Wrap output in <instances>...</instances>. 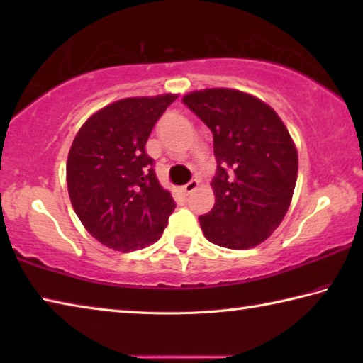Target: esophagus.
I'll list each match as a JSON object with an SVG mask.
<instances>
[{
	"mask_svg": "<svg viewBox=\"0 0 363 363\" xmlns=\"http://www.w3.org/2000/svg\"><path fill=\"white\" fill-rule=\"evenodd\" d=\"M196 187H199V181H196V179H190V181L186 184V186L182 187V190H184V194L189 195V194H192Z\"/></svg>",
	"mask_w": 363,
	"mask_h": 363,
	"instance_id": "esophagus-1",
	"label": "esophagus"
}]
</instances>
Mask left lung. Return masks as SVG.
<instances>
[{
  "label": "left lung",
  "instance_id": "8db88e82",
  "mask_svg": "<svg viewBox=\"0 0 363 363\" xmlns=\"http://www.w3.org/2000/svg\"><path fill=\"white\" fill-rule=\"evenodd\" d=\"M182 102L213 133L216 203L200 216L205 237L230 250L256 247L277 229L298 177V152L280 116L235 89L194 91Z\"/></svg>",
  "mask_w": 363,
  "mask_h": 363
}]
</instances>
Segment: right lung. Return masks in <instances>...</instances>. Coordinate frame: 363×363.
I'll list each match as a JSON object with an SVG mask.
<instances>
[{
  "label": "right lung",
  "mask_w": 363,
  "mask_h": 363,
  "mask_svg": "<svg viewBox=\"0 0 363 363\" xmlns=\"http://www.w3.org/2000/svg\"><path fill=\"white\" fill-rule=\"evenodd\" d=\"M176 97L116 101L91 116L73 139L67 160L72 206L86 230L108 248L133 251L155 243L174 211L145 143Z\"/></svg>",
  "instance_id": "right-lung-1"
}]
</instances>
